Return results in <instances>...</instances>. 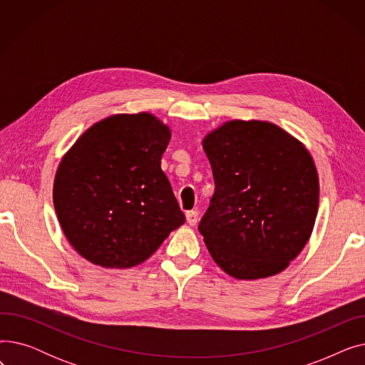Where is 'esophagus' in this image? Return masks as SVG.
I'll list each match as a JSON object with an SVG mask.
<instances>
[{"mask_svg":"<svg viewBox=\"0 0 365 365\" xmlns=\"http://www.w3.org/2000/svg\"><path fill=\"white\" fill-rule=\"evenodd\" d=\"M186 222L190 226H195L197 225V222H198V212H197V210H192V212H187L186 213Z\"/></svg>","mask_w":365,"mask_h":365,"instance_id":"obj_1","label":"esophagus"}]
</instances>
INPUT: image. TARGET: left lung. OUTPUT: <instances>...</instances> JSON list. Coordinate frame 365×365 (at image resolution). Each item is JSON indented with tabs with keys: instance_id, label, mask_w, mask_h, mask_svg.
I'll return each instance as SVG.
<instances>
[{
	"instance_id": "obj_1",
	"label": "left lung",
	"mask_w": 365,
	"mask_h": 365,
	"mask_svg": "<svg viewBox=\"0 0 365 365\" xmlns=\"http://www.w3.org/2000/svg\"><path fill=\"white\" fill-rule=\"evenodd\" d=\"M202 149L215 195L198 229L208 253L237 279H260L289 267L308 244L318 213L314 158L269 121L232 120L208 131Z\"/></svg>"
}]
</instances>
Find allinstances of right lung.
Returning <instances> with one entry per match:
<instances>
[{
	"label": "right lung",
	"instance_id": "obj_1",
	"mask_svg": "<svg viewBox=\"0 0 365 365\" xmlns=\"http://www.w3.org/2000/svg\"><path fill=\"white\" fill-rule=\"evenodd\" d=\"M171 130L149 112L115 113L66 150L53 204L73 250L105 269H127L155 253L185 223L161 170Z\"/></svg>",
	"mask_w": 365,
	"mask_h": 365
}]
</instances>
